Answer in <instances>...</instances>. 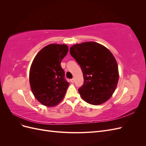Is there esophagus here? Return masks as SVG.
Returning <instances> with one entry per match:
<instances>
[{
	"instance_id": "obj_1",
	"label": "esophagus",
	"mask_w": 146,
	"mask_h": 146,
	"mask_svg": "<svg viewBox=\"0 0 146 146\" xmlns=\"http://www.w3.org/2000/svg\"><path fill=\"white\" fill-rule=\"evenodd\" d=\"M70 82H71V83H74V78L70 79Z\"/></svg>"
}]
</instances>
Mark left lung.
<instances>
[{"mask_svg":"<svg viewBox=\"0 0 146 146\" xmlns=\"http://www.w3.org/2000/svg\"><path fill=\"white\" fill-rule=\"evenodd\" d=\"M70 54L82 70L84 83L78 89L81 98L91 105L105 102L119 80L118 66L111 52L98 42H86L73 45Z\"/></svg>","mask_w":146,"mask_h":146,"instance_id":"left-lung-1","label":"left lung"}]
</instances>
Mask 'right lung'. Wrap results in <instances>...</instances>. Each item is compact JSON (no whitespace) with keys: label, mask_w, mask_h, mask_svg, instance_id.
<instances>
[{"label":"right lung","mask_w":146,"mask_h":146,"mask_svg":"<svg viewBox=\"0 0 146 146\" xmlns=\"http://www.w3.org/2000/svg\"><path fill=\"white\" fill-rule=\"evenodd\" d=\"M68 52L67 45L50 44L38 53L31 65V90L39 102L47 107L59 104L69 85L60 65Z\"/></svg>","instance_id":"1"}]
</instances>
